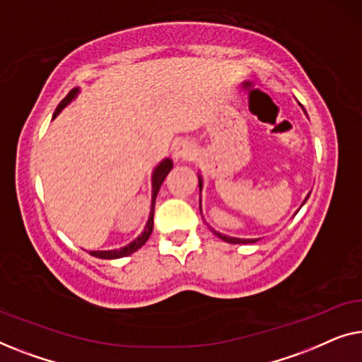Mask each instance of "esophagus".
I'll return each instance as SVG.
<instances>
[{"label": "esophagus", "instance_id": "1", "mask_svg": "<svg viewBox=\"0 0 362 362\" xmlns=\"http://www.w3.org/2000/svg\"><path fill=\"white\" fill-rule=\"evenodd\" d=\"M173 155H175L176 160H191L194 156V150L187 141H181L173 148Z\"/></svg>", "mask_w": 362, "mask_h": 362}]
</instances>
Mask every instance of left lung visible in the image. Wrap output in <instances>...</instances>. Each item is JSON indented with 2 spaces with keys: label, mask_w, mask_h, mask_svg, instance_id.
<instances>
[{
  "label": "left lung",
  "mask_w": 362,
  "mask_h": 362,
  "mask_svg": "<svg viewBox=\"0 0 362 362\" xmlns=\"http://www.w3.org/2000/svg\"><path fill=\"white\" fill-rule=\"evenodd\" d=\"M202 189V177H201V175H199V191ZM310 197V194L305 197V201H303V204L306 202V199H308ZM201 201V199H199ZM201 204V202H199ZM301 204V206H303ZM300 206V207H301ZM214 232V234L219 237V239H222V240H226V242H229V244H254V242H257L259 239H239V237H229V235H224V234H221V232H217V230H212Z\"/></svg>",
  "instance_id": "1"
}]
</instances>
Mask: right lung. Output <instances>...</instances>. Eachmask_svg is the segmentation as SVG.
<instances>
[{"instance_id":"obj_1","label":"right lung","mask_w":362,"mask_h":362,"mask_svg":"<svg viewBox=\"0 0 362 362\" xmlns=\"http://www.w3.org/2000/svg\"><path fill=\"white\" fill-rule=\"evenodd\" d=\"M78 93V87L72 88L71 92L67 93L66 97L62 98L61 103H59L56 112H54V117L56 118L59 113L62 112L64 107H67L69 103H71L74 98L77 97ZM173 170V161L170 158H166V160H163L160 165L155 168V171H153V176H151V206H150V217H148V222L145 226V230L141 232V235H138L135 240L130 242V244L122 247V249H115V250H92L88 252V254L93 255V257H98V259H105V260H112V259H122V257H127L133 254V252H136L140 249L141 245H145V242L150 239L151 232H153V216H155V201H156V196H158V191H160V187L163 185V181H165V177L168 176V173Z\"/></svg>"}]
</instances>
